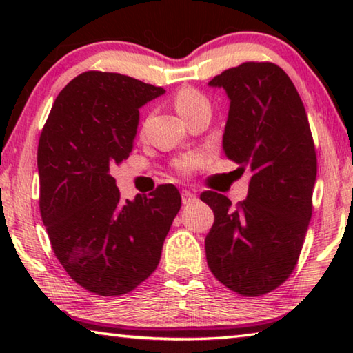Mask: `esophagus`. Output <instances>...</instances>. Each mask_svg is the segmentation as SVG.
<instances>
[{"label":"esophagus","instance_id":"1","mask_svg":"<svg viewBox=\"0 0 353 353\" xmlns=\"http://www.w3.org/2000/svg\"><path fill=\"white\" fill-rule=\"evenodd\" d=\"M196 201V194L194 193H191V191H188V190H183L182 191V202L185 205L187 204H191V202H194Z\"/></svg>","mask_w":353,"mask_h":353}]
</instances>
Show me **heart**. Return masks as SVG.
Masks as SVG:
<instances>
[{"label": "heart", "mask_w": 353, "mask_h": 353, "mask_svg": "<svg viewBox=\"0 0 353 353\" xmlns=\"http://www.w3.org/2000/svg\"><path fill=\"white\" fill-rule=\"evenodd\" d=\"M174 105H176V110L179 112V115H181L183 119H188L191 115H194V113H198L199 110L205 109V107H210L208 105V99L204 97V94L193 87L181 88L174 97ZM198 163H199L198 157H188V159L181 160V162L177 163V168L182 172H188Z\"/></svg>", "instance_id": "1"}]
</instances>
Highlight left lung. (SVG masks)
Masks as SVG:
<instances>
[{
  "mask_svg": "<svg viewBox=\"0 0 353 353\" xmlns=\"http://www.w3.org/2000/svg\"><path fill=\"white\" fill-rule=\"evenodd\" d=\"M208 83L230 99L223 148L250 182L235 207L216 191L201 194L214 213L207 263L236 294L263 296L291 276L305 240L318 172L312 129L294 83L276 63L244 62Z\"/></svg>",
  "mask_w": 353,
  "mask_h": 353,
  "instance_id": "1",
  "label": "left lung"
}]
</instances>
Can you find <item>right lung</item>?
<instances>
[{"label":"right lung","instance_id":"1","mask_svg":"<svg viewBox=\"0 0 353 353\" xmlns=\"http://www.w3.org/2000/svg\"><path fill=\"white\" fill-rule=\"evenodd\" d=\"M163 93L119 73L85 71L57 94L41 129V219L63 270L98 296L128 294L151 276L181 210L172 183L121 201L110 176L132 152L139 109Z\"/></svg>","mask_w":353,"mask_h":353}]
</instances>
